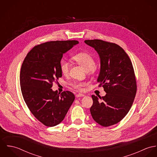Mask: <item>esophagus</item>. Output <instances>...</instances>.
<instances>
[{
    "label": "esophagus",
    "instance_id": "34e87169",
    "mask_svg": "<svg viewBox=\"0 0 157 157\" xmlns=\"http://www.w3.org/2000/svg\"><path fill=\"white\" fill-rule=\"evenodd\" d=\"M76 97H84L85 96V95L84 94H77L76 95Z\"/></svg>",
    "mask_w": 157,
    "mask_h": 157
}]
</instances>
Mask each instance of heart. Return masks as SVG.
I'll list each match as a JSON object with an SVG mask.
<instances>
[{"instance_id":"1","label":"heart","mask_w":157,"mask_h":157,"mask_svg":"<svg viewBox=\"0 0 157 157\" xmlns=\"http://www.w3.org/2000/svg\"><path fill=\"white\" fill-rule=\"evenodd\" d=\"M73 59L86 71L92 70L95 65V61L94 57L88 53L86 52H80L74 56ZM60 68L61 72L64 75H67L69 73L70 63L67 60H62L60 64ZM72 86L79 90H82L83 88L86 85L85 82H74Z\"/></svg>"}]
</instances>
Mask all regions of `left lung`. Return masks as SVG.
I'll return each mask as SVG.
<instances>
[{
	"label": "left lung",
	"instance_id": "obj_1",
	"mask_svg": "<svg viewBox=\"0 0 157 157\" xmlns=\"http://www.w3.org/2000/svg\"><path fill=\"white\" fill-rule=\"evenodd\" d=\"M85 43L98 53L100 69L97 82L106 94L92 95L91 115L104 127L120 121L129 111L134 100L136 85L132 62L124 49L101 40H87Z\"/></svg>",
	"mask_w": 157,
	"mask_h": 157
}]
</instances>
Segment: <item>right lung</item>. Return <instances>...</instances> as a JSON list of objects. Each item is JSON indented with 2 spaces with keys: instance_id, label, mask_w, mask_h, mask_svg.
Returning <instances> with one entry per match:
<instances>
[{
  "instance_id": "obj_1",
  "label": "right lung",
  "mask_w": 157,
  "mask_h": 157,
  "mask_svg": "<svg viewBox=\"0 0 157 157\" xmlns=\"http://www.w3.org/2000/svg\"><path fill=\"white\" fill-rule=\"evenodd\" d=\"M78 44L77 40L46 42L34 47L23 60L20 74L23 99L34 116L46 126L60 123L75 99L69 91L60 94L51 88L62 76L60 64L63 54Z\"/></svg>"
}]
</instances>
